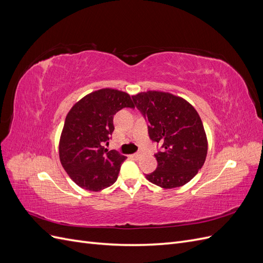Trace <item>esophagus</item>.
<instances>
[{
  "instance_id": "1",
  "label": "esophagus",
  "mask_w": 263,
  "mask_h": 263,
  "mask_svg": "<svg viewBox=\"0 0 263 263\" xmlns=\"http://www.w3.org/2000/svg\"><path fill=\"white\" fill-rule=\"evenodd\" d=\"M142 155H144V154L140 153V151H139V153H136V154H135V155H134V157L136 158V159H139V158H141V157H142Z\"/></svg>"
}]
</instances>
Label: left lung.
I'll return each mask as SVG.
<instances>
[{
    "label": "left lung",
    "instance_id": "8db88e82",
    "mask_svg": "<svg viewBox=\"0 0 263 263\" xmlns=\"http://www.w3.org/2000/svg\"><path fill=\"white\" fill-rule=\"evenodd\" d=\"M133 101L148 122V134L161 145L155 155L158 166L146 178L163 189L186 184L200 170L208 155V139L200 115L184 99L148 91Z\"/></svg>",
    "mask_w": 263,
    "mask_h": 263
}]
</instances>
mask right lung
<instances>
[{
    "mask_svg": "<svg viewBox=\"0 0 263 263\" xmlns=\"http://www.w3.org/2000/svg\"><path fill=\"white\" fill-rule=\"evenodd\" d=\"M134 108L129 94L102 89L87 94L68 113L59 142L63 169L80 187L99 192L115 183L126 157L104 145L114 132V115Z\"/></svg>",
    "mask_w": 263,
    "mask_h": 263,
    "instance_id": "1",
    "label": "right lung"
}]
</instances>
